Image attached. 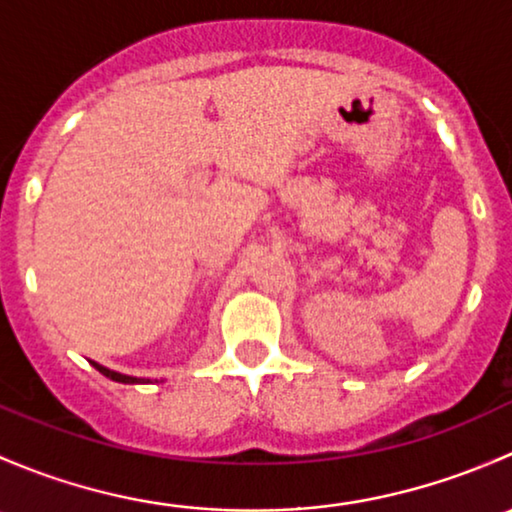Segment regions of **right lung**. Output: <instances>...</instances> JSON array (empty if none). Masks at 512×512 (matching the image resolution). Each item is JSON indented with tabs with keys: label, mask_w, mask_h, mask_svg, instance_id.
<instances>
[{
	"label": "right lung",
	"mask_w": 512,
	"mask_h": 512,
	"mask_svg": "<svg viewBox=\"0 0 512 512\" xmlns=\"http://www.w3.org/2000/svg\"><path fill=\"white\" fill-rule=\"evenodd\" d=\"M91 364H94L103 376H108V379H111V381H118V384H141V381H143V379H138V376H126V374H118V371L106 369V366L96 364V361H91Z\"/></svg>",
	"instance_id": "add662e5"
}]
</instances>
